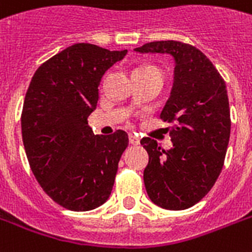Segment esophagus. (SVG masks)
I'll return each mask as SVG.
<instances>
[{
	"label": "esophagus",
	"mask_w": 252,
	"mask_h": 252,
	"mask_svg": "<svg viewBox=\"0 0 252 252\" xmlns=\"http://www.w3.org/2000/svg\"><path fill=\"white\" fill-rule=\"evenodd\" d=\"M129 144H132V145H138L140 144V138L136 134H129Z\"/></svg>",
	"instance_id": "1"
}]
</instances>
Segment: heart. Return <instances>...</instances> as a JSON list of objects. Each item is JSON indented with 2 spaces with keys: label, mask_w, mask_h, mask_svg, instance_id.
I'll return each instance as SVG.
<instances>
[{
  "label": "heart",
  "mask_w": 252,
  "mask_h": 252,
  "mask_svg": "<svg viewBox=\"0 0 252 252\" xmlns=\"http://www.w3.org/2000/svg\"><path fill=\"white\" fill-rule=\"evenodd\" d=\"M142 70H158V69L153 68V66H148V65H142V66L134 69V72H142Z\"/></svg>",
  "instance_id": "1"
}]
</instances>
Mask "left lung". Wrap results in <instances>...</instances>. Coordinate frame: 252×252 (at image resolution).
<instances>
[{"mask_svg": "<svg viewBox=\"0 0 252 252\" xmlns=\"http://www.w3.org/2000/svg\"><path fill=\"white\" fill-rule=\"evenodd\" d=\"M138 53H166L174 59V84L161 119L172 148L162 149L144 137L149 154L144 183L150 200L170 211L199 203L222 170L230 138V108L225 81L201 51L182 41L146 43Z\"/></svg>", "mask_w": 252, "mask_h": 252, "instance_id": "left-lung-1", "label": "left lung"}]
</instances>
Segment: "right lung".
Segmentation results:
<instances>
[{
  "mask_svg": "<svg viewBox=\"0 0 252 252\" xmlns=\"http://www.w3.org/2000/svg\"><path fill=\"white\" fill-rule=\"evenodd\" d=\"M126 52L70 45L37 68L26 93L21 118L26 156L45 193L69 211L100 207L114 187L128 134H94L87 118L96 108L103 74Z\"/></svg>",
  "mask_w": 252,
  "mask_h": 252,
  "instance_id": "obj_1",
  "label": "right lung"
}]
</instances>
